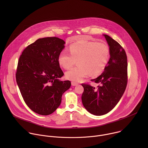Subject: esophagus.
I'll return each mask as SVG.
<instances>
[{
    "mask_svg": "<svg viewBox=\"0 0 148 148\" xmlns=\"http://www.w3.org/2000/svg\"><path fill=\"white\" fill-rule=\"evenodd\" d=\"M78 84V83L77 82H74V81H72L71 82V85L73 86H77Z\"/></svg>",
    "mask_w": 148,
    "mask_h": 148,
    "instance_id": "1",
    "label": "esophagus"
}]
</instances>
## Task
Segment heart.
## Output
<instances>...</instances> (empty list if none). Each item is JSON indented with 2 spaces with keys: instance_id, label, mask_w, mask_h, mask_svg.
Masks as SVG:
<instances>
[{
  "instance_id": "heart-1",
  "label": "heart",
  "mask_w": 148,
  "mask_h": 148,
  "mask_svg": "<svg viewBox=\"0 0 148 148\" xmlns=\"http://www.w3.org/2000/svg\"><path fill=\"white\" fill-rule=\"evenodd\" d=\"M69 54L66 50L58 56L59 65L69 70L78 61V65L66 74V78L73 81H80L90 74L98 76L106 68L110 58V49L105 42H95L83 37L69 46Z\"/></svg>"
}]
</instances>
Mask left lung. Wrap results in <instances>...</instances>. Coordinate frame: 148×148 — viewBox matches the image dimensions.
Masks as SVG:
<instances>
[{
  "label": "left lung",
  "instance_id": "8db88e82",
  "mask_svg": "<svg viewBox=\"0 0 148 148\" xmlns=\"http://www.w3.org/2000/svg\"><path fill=\"white\" fill-rule=\"evenodd\" d=\"M110 49V58L104 71L91 79L99 84L97 88L82 83L81 96L84 107L91 114L102 115L111 111L123 95L128 82L127 56L116 41L103 34Z\"/></svg>",
  "mask_w": 148,
  "mask_h": 148
}]
</instances>
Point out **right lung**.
I'll use <instances>...</instances> for the list:
<instances>
[{"label":"right lung","mask_w":148,"mask_h":148,"mask_svg":"<svg viewBox=\"0 0 148 148\" xmlns=\"http://www.w3.org/2000/svg\"><path fill=\"white\" fill-rule=\"evenodd\" d=\"M64 44L56 37L39 38L26 47L19 57L17 84L28 107L39 115L54 112L63 93L71 87L70 81L58 79L64 75L58 56Z\"/></svg>","instance_id":"add662e5"}]
</instances>
